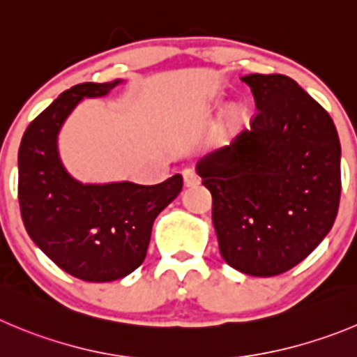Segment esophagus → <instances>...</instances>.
<instances>
[{
	"instance_id": "1",
	"label": "esophagus",
	"mask_w": 357,
	"mask_h": 357,
	"mask_svg": "<svg viewBox=\"0 0 357 357\" xmlns=\"http://www.w3.org/2000/svg\"><path fill=\"white\" fill-rule=\"evenodd\" d=\"M183 181H185L186 186H192V185H197L199 183V176L195 172V169L188 167L183 171Z\"/></svg>"
}]
</instances>
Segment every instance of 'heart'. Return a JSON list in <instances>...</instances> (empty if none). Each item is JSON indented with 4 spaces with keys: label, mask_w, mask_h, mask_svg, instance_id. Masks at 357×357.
Instances as JSON below:
<instances>
[{
    "label": "heart",
    "mask_w": 357,
    "mask_h": 357,
    "mask_svg": "<svg viewBox=\"0 0 357 357\" xmlns=\"http://www.w3.org/2000/svg\"><path fill=\"white\" fill-rule=\"evenodd\" d=\"M243 114H245V109L239 103H234V105L227 107V111H225V118H227L229 123H238L243 118Z\"/></svg>",
    "instance_id": "b5f03b06"
}]
</instances>
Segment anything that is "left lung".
Segmentation results:
<instances>
[{"label": "left lung", "instance_id": "1", "mask_svg": "<svg viewBox=\"0 0 357 357\" xmlns=\"http://www.w3.org/2000/svg\"><path fill=\"white\" fill-rule=\"evenodd\" d=\"M257 112L231 146L197 163L229 266L276 276L305 261L335 224L342 192L331 116L287 75L252 73Z\"/></svg>", "mask_w": 357, "mask_h": 357}]
</instances>
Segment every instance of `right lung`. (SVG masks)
Listing matches in <instances>:
<instances>
[{
	"label": "right lung",
	"mask_w": 357,
	"mask_h": 357,
	"mask_svg": "<svg viewBox=\"0 0 357 357\" xmlns=\"http://www.w3.org/2000/svg\"><path fill=\"white\" fill-rule=\"evenodd\" d=\"M121 81L82 82L40 112L19 148V206L29 238L68 275L112 282L146 259L153 222L183 188L174 174L158 185H84L58 155V133L84 96H103Z\"/></svg>",
	"instance_id": "obj_1"
}]
</instances>
